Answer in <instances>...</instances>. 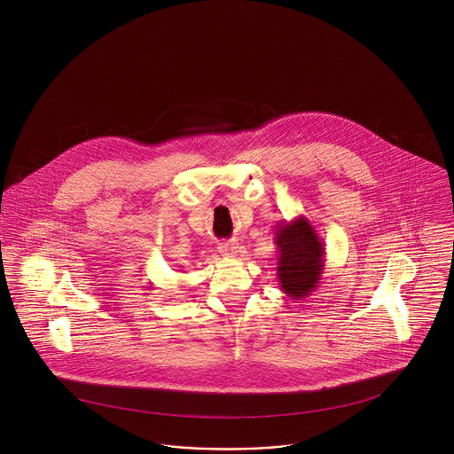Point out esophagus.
Wrapping results in <instances>:
<instances>
[{
    "instance_id": "esophagus-1",
    "label": "esophagus",
    "mask_w": 454,
    "mask_h": 454,
    "mask_svg": "<svg viewBox=\"0 0 454 454\" xmlns=\"http://www.w3.org/2000/svg\"><path fill=\"white\" fill-rule=\"evenodd\" d=\"M237 243H233V241H223L217 247V250H219V254L223 257H235L237 255Z\"/></svg>"
}]
</instances>
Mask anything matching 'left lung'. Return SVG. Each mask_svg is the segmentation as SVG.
<instances>
[{"label":"left lung","mask_w":454,"mask_h":454,"mask_svg":"<svg viewBox=\"0 0 454 454\" xmlns=\"http://www.w3.org/2000/svg\"><path fill=\"white\" fill-rule=\"evenodd\" d=\"M278 279L291 300L308 298L322 281L325 248L317 230L304 216L282 221L276 228Z\"/></svg>","instance_id":"obj_1"}]
</instances>
